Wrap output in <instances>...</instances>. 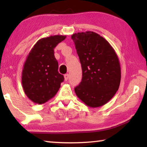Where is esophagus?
Returning a JSON list of instances; mask_svg holds the SVG:
<instances>
[{
  "mask_svg": "<svg viewBox=\"0 0 147 147\" xmlns=\"http://www.w3.org/2000/svg\"><path fill=\"white\" fill-rule=\"evenodd\" d=\"M69 74H65V75H64L65 81H67V80H68V78H69Z\"/></svg>",
  "mask_w": 147,
  "mask_h": 147,
  "instance_id": "esophagus-1",
  "label": "esophagus"
}]
</instances>
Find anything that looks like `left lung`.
<instances>
[{"label": "left lung", "instance_id": "left-lung-1", "mask_svg": "<svg viewBox=\"0 0 147 147\" xmlns=\"http://www.w3.org/2000/svg\"><path fill=\"white\" fill-rule=\"evenodd\" d=\"M82 69V78L74 88L77 96L91 108L104 105L115 95L121 82L118 56L110 44L95 32L72 35Z\"/></svg>", "mask_w": 147, "mask_h": 147}]
</instances>
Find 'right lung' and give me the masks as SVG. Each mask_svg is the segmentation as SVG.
Returning a JSON list of instances; mask_svg holds the SVG:
<instances>
[{"mask_svg": "<svg viewBox=\"0 0 147 147\" xmlns=\"http://www.w3.org/2000/svg\"><path fill=\"white\" fill-rule=\"evenodd\" d=\"M65 36L57 35L39 39L31 49L22 73L26 95L36 104H43L55 96L64 77L58 73L54 49Z\"/></svg>", "mask_w": 147, "mask_h": 147, "instance_id": "right-lung-1", "label": "right lung"}]
</instances>
